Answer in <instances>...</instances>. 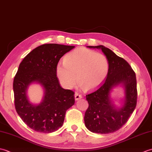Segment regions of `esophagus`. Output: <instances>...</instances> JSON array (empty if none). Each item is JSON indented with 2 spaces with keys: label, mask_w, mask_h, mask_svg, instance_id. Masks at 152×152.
<instances>
[{
  "label": "esophagus",
  "mask_w": 152,
  "mask_h": 152,
  "mask_svg": "<svg viewBox=\"0 0 152 152\" xmlns=\"http://www.w3.org/2000/svg\"><path fill=\"white\" fill-rule=\"evenodd\" d=\"M74 97H75V100L76 101H78L80 99H82V96L79 94L78 93H76L75 95H74Z\"/></svg>",
  "instance_id": "esophagus-1"
}]
</instances>
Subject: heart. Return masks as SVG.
Listing matches in <instances>:
<instances>
[{
  "label": "heart",
  "instance_id": "1",
  "mask_svg": "<svg viewBox=\"0 0 152 152\" xmlns=\"http://www.w3.org/2000/svg\"><path fill=\"white\" fill-rule=\"evenodd\" d=\"M110 64L104 54L79 48L68 53L64 63H58L56 75L61 85L72 88L76 84L84 90L99 88L107 78ZM77 80H76V78Z\"/></svg>",
  "mask_w": 152,
  "mask_h": 152
}]
</instances>
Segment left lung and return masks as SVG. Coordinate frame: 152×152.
<instances>
[{
    "label": "left lung",
    "mask_w": 152,
    "mask_h": 152,
    "mask_svg": "<svg viewBox=\"0 0 152 152\" xmlns=\"http://www.w3.org/2000/svg\"><path fill=\"white\" fill-rule=\"evenodd\" d=\"M89 48L102 50L108 58L110 69L104 82L95 91L86 95L89 106L85 113V125L93 133H114L127 123L136 108V74L127 61L108 48L102 45ZM120 83L125 87V101L121 108L116 109L109 100V93L112 87Z\"/></svg>",
    "instance_id": "left-lung-1"
}]
</instances>
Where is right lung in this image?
<instances>
[{"instance_id":"add662e5","label":"right lung","mask_w":152,"mask_h":152,"mask_svg":"<svg viewBox=\"0 0 152 152\" xmlns=\"http://www.w3.org/2000/svg\"><path fill=\"white\" fill-rule=\"evenodd\" d=\"M74 46L46 44L35 48L25 57L14 77L13 89L16 112L28 127L40 133H53L62 127L68 109L74 104V92L61 87L56 75L60 59ZM37 81L44 87L43 102H29L26 89Z\"/></svg>"}]
</instances>
